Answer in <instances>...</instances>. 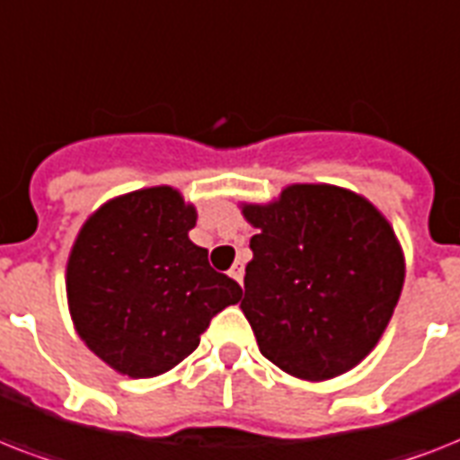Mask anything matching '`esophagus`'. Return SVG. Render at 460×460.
Segmentation results:
<instances>
[{
	"instance_id": "esophagus-1",
	"label": "esophagus",
	"mask_w": 460,
	"mask_h": 460,
	"mask_svg": "<svg viewBox=\"0 0 460 460\" xmlns=\"http://www.w3.org/2000/svg\"><path fill=\"white\" fill-rule=\"evenodd\" d=\"M229 274L238 281V284H241V281H243V262H234V267L229 270Z\"/></svg>"
}]
</instances>
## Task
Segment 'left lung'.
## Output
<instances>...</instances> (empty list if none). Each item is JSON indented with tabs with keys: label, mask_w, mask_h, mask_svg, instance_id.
<instances>
[{
	"label": "left lung",
	"mask_w": 460,
	"mask_h": 460,
	"mask_svg": "<svg viewBox=\"0 0 460 460\" xmlns=\"http://www.w3.org/2000/svg\"><path fill=\"white\" fill-rule=\"evenodd\" d=\"M251 238L241 310L260 353L307 382L356 367L385 334L406 265L392 224L363 195L296 183L243 205Z\"/></svg>",
	"instance_id": "obj_1"
}]
</instances>
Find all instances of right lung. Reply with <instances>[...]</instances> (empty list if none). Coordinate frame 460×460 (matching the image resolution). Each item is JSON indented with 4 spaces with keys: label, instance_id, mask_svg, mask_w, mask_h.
<instances>
[{
    "label": "right lung",
    "instance_id": "add662e5",
    "mask_svg": "<svg viewBox=\"0 0 460 460\" xmlns=\"http://www.w3.org/2000/svg\"><path fill=\"white\" fill-rule=\"evenodd\" d=\"M195 208L169 186L104 202L66 265L68 310L93 353L133 379L157 377L198 349L209 320L241 301L188 238Z\"/></svg>",
    "mask_w": 460,
    "mask_h": 460
}]
</instances>
